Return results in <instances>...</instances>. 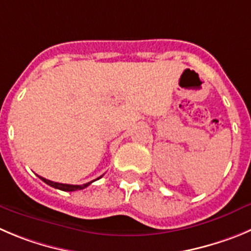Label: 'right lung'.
<instances>
[{"instance_id": "add662e5", "label": "right lung", "mask_w": 251, "mask_h": 251, "mask_svg": "<svg viewBox=\"0 0 251 251\" xmlns=\"http://www.w3.org/2000/svg\"><path fill=\"white\" fill-rule=\"evenodd\" d=\"M38 177H39V178L42 179V181L44 182V183L49 184V186L53 187V188H57V189H60V191H65V192H74V191H80V189L86 188V187H88L89 184L93 183L94 181H97V179L101 178L102 176H100L99 178H97V179H94V181L89 182V183L81 184V186H78V184H65V183H58V182H53V181H49V179L43 178V177H41V176H38Z\"/></svg>"}]
</instances>
